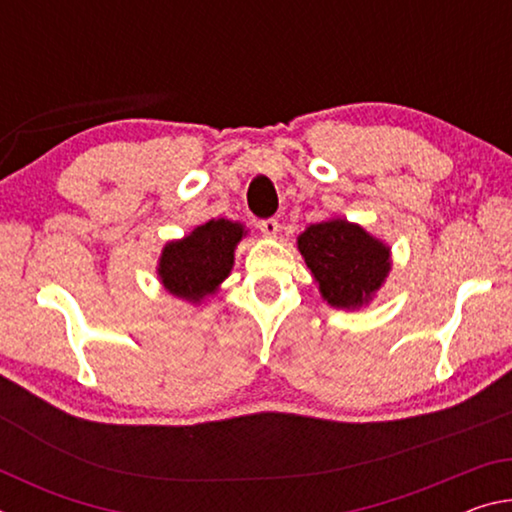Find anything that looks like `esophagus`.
<instances>
[{
    "label": "esophagus",
    "mask_w": 512,
    "mask_h": 512,
    "mask_svg": "<svg viewBox=\"0 0 512 512\" xmlns=\"http://www.w3.org/2000/svg\"><path fill=\"white\" fill-rule=\"evenodd\" d=\"M259 230H262L266 237H275L277 232H280V223H277L275 219H264V221H259Z\"/></svg>",
    "instance_id": "obj_1"
}]
</instances>
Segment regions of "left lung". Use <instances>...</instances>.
<instances>
[{"mask_svg": "<svg viewBox=\"0 0 512 512\" xmlns=\"http://www.w3.org/2000/svg\"><path fill=\"white\" fill-rule=\"evenodd\" d=\"M296 246L329 307H368L393 271V253L384 239L343 216L311 223Z\"/></svg>", "mask_w": 512, "mask_h": 512, "instance_id": "8db88e82", "label": "left lung"}]
</instances>
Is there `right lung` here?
<instances>
[{"mask_svg": "<svg viewBox=\"0 0 512 512\" xmlns=\"http://www.w3.org/2000/svg\"><path fill=\"white\" fill-rule=\"evenodd\" d=\"M248 235L246 225L230 219H210L185 237L164 244L158 257V280L164 291L189 305L201 307L219 293L235 266V250Z\"/></svg>", "mask_w": 512, "mask_h": 512, "instance_id": "1", "label": "right lung"}]
</instances>
